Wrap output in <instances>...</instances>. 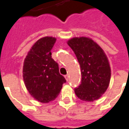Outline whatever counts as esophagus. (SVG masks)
<instances>
[{
	"label": "esophagus",
	"instance_id": "obj_1",
	"mask_svg": "<svg viewBox=\"0 0 129 129\" xmlns=\"http://www.w3.org/2000/svg\"><path fill=\"white\" fill-rule=\"evenodd\" d=\"M65 78L66 79V80H67V81H68V79H69V75H66L65 76Z\"/></svg>",
	"mask_w": 129,
	"mask_h": 129
}]
</instances>
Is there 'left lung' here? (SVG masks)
Listing matches in <instances>:
<instances>
[{"mask_svg":"<svg viewBox=\"0 0 129 129\" xmlns=\"http://www.w3.org/2000/svg\"><path fill=\"white\" fill-rule=\"evenodd\" d=\"M68 44L75 54L80 65L81 83L75 88L79 99L85 102L98 100L108 88L111 68L102 48L86 37L73 38Z\"/></svg>","mask_w":129,"mask_h":129,"instance_id":"obj_1","label":"left lung"}]
</instances>
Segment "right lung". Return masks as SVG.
Segmentation results:
<instances>
[{
    "label": "right lung",
    "mask_w": 129,
    "mask_h": 129,
    "mask_svg": "<svg viewBox=\"0 0 129 129\" xmlns=\"http://www.w3.org/2000/svg\"><path fill=\"white\" fill-rule=\"evenodd\" d=\"M53 37H43L35 43L25 59L23 79L29 94L40 102L56 98L66 82L59 73V65L51 56L56 42Z\"/></svg>",
    "instance_id": "obj_1"
}]
</instances>
